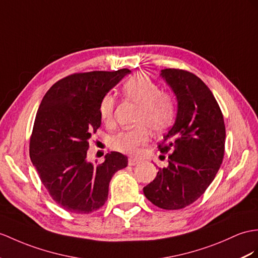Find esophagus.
<instances>
[{"mask_svg": "<svg viewBox=\"0 0 258 258\" xmlns=\"http://www.w3.org/2000/svg\"><path fill=\"white\" fill-rule=\"evenodd\" d=\"M139 163H140V161L137 160V159L130 158V159L128 160V164H129L130 166H135V165H137V164H139Z\"/></svg>", "mask_w": 258, "mask_h": 258, "instance_id": "obj_1", "label": "esophagus"}]
</instances>
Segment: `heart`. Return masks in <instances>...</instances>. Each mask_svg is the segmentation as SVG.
I'll use <instances>...</instances> for the list:
<instances>
[{
  "label": "heart",
  "instance_id": "b5f03b06",
  "mask_svg": "<svg viewBox=\"0 0 258 258\" xmlns=\"http://www.w3.org/2000/svg\"><path fill=\"white\" fill-rule=\"evenodd\" d=\"M123 96L140 105L135 129L124 130L110 140V146L119 152L135 155L150 139V131L160 134L167 129L176 117V103L171 93L161 91L160 86L146 74H136L123 83ZM116 98L105 95L99 103V116L105 123L114 120Z\"/></svg>",
  "mask_w": 258,
  "mask_h": 258
}]
</instances>
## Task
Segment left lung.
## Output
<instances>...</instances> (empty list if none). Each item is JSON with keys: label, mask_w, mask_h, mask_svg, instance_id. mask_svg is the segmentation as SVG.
Segmentation results:
<instances>
[{"label": "left lung", "mask_w": 258, "mask_h": 258, "mask_svg": "<svg viewBox=\"0 0 258 258\" xmlns=\"http://www.w3.org/2000/svg\"><path fill=\"white\" fill-rule=\"evenodd\" d=\"M161 77L177 98L173 127L159 146L168 165L159 168L144 196L159 208L177 210L191 205L215 179L224 156L225 125L217 100L196 75L164 69Z\"/></svg>", "instance_id": "left-lung-1"}]
</instances>
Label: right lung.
Segmentation results:
<instances>
[{"label":"right lung","instance_id":"obj_1","mask_svg":"<svg viewBox=\"0 0 258 258\" xmlns=\"http://www.w3.org/2000/svg\"><path fill=\"white\" fill-rule=\"evenodd\" d=\"M131 71L74 73L54 83L43 96L30 137L29 155L42 185L61 208L91 213L108 198L110 179L128 165L119 152L94 165L86 160L89 139L100 127L99 103Z\"/></svg>","mask_w":258,"mask_h":258}]
</instances>
